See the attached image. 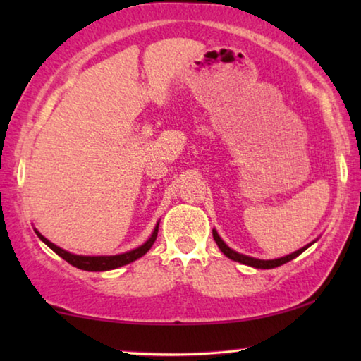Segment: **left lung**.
I'll return each mask as SVG.
<instances>
[{
	"label": "left lung",
	"mask_w": 361,
	"mask_h": 361,
	"mask_svg": "<svg viewBox=\"0 0 361 361\" xmlns=\"http://www.w3.org/2000/svg\"><path fill=\"white\" fill-rule=\"evenodd\" d=\"M213 239H215V242H216V245L219 247V250H221V252H223L226 256H228L229 259H232V261H237V262H242V264L252 266V267H256V269H272V267L282 266V264H285V262H288V261H291V259H295L296 256H299V255H301V253L304 252V250H307V248L310 247V243H309V245H305L304 248L298 250V252H295V253H291V255H286V256H283V258L264 261V259H256V258H250V256L240 255V253L234 252V250H231V248H229L228 245H226V243L221 240V237L218 235V232H216L215 229H213Z\"/></svg>",
	"instance_id": "obj_1"
}]
</instances>
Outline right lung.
I'll use <instances>...</instances> for the list:
<instances>
[{"mask_svg":"<svg viewBox=\"0 0 361 361\" xmlns=\"http://www.w3.org/2000/svg\"><path fill=\"white\" fill-rule=\"evenodd\" d=\"M157 231H159V224L156 226V229H154V232H152V235L143 243L142 247L132 250V252L116 255V256H79V255H73L70 252H65V250H62L57 245H54V243L49 242L46 237H42L38 231H35V232L38 234L39 239L44 242L49 248L54 250V252H56L60 256V258H63L66 262H70L71 266H75L78 269H82V271L99 272V271H109V269L126 266L132 261L142 258V256L152 247V243H154L156 237H157Z\"/></svg>","mask_w":361,"mask_h":361,"instance_id":"1","label":"right lung"}]
</instances>
